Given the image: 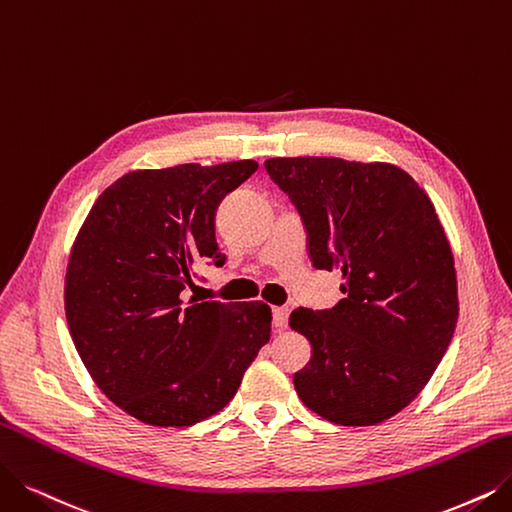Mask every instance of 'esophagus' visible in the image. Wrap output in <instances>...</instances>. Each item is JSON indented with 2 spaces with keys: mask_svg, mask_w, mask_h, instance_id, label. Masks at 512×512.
<instances>
[{
  "mask_svg": "<svg viewBox=\"0 0 512 512\" xmlns=\"http://www.w3.org/2000/svg\"><path fill=\"white\" fill-rule=\"evenodd\" d=\"M288 317H290L288 306H275V309H273V325L277 327V330H285V327H288Z\"/></svg>",
  "mask_w": 512,
  "mask_h": 512,
  "instance_id": "1",
  "label": "esophagus"
}]
</instances>
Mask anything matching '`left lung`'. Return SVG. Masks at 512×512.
<instances>
[{"instance_id":"left-lung-1","label":"left lung","mask_w":512,"mask_h":512,"mask_svg":"<svg viewBox=\"0 0 512 512\" xmlns=\"http://www.w3.org/2000/svg\"><path fill=\"white\" fill-rule=\"evenodd\" d=\"M264 168L302 218L313 267L344 277L332 309L290 315L313 346L296 393L334 424H380L418 397L456 330V267L433 201L391 163L275 157Z\"/></svg>"}]
</instances>
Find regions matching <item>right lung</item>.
I'll use <instances>...</instances> for the list:
<instances>
[{
	"mask_svg": "<svg viewBox=\"0 0 512 512\" xmlns=\"http://www.w3.org/2000/svg\"><path fill=\"white\" fill-rule=\"evenodd\" d=\"M258 170L252 159L115 180L73 243L65 313L96 386L151 426H191L220 412L271 338L264 302L182 300L206 264L222 267L216 210Z\"/></svg>",
	"mask_w": 512,
	"mask_h": 512,
	"instance_id": "1",
	"label": "right lung"
}]
</instances>
